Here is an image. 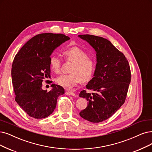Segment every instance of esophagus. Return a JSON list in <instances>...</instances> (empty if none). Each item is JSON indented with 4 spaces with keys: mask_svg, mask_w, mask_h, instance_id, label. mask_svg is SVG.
Returning <instances> with one entry per match:
<instances>
[{
    "mask_svg": "<svg viewBox=\"0 0 152 152\" xmlns=\"http://www.w3.org/2000/svg\"><path fill=\"white\" fill-rule=\"evenodd\" d=\"M66 95H69V96H76L75 93L72 92V91H69V90H67L66 91Z\"/></svg>",
    "mask_w": 152,
    "mask_h": 152,
    "instance_id": "1",
    "label": "esophagus"
}]
</instances>
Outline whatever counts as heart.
<instances>
[{"instance_id":"obj_1","label":"heart","mask_w":152,"mask_h":152,"mask_svg":"<svg viewBox=\"0 0 152 152\" xmlns=\"http://www.w3.org/2000/svg\"><path fill=\"white\" fill-rule=\"evenodd\" d=\"M64 54L69 61L73 62L71 68V73L63 75L56 78L58 85L67 89L76 86L81 80L87 81L91 79L94 69V61L88 57V54L81 48L72 46L64 51ZM49 64L51 69L58 73L60 71L61 61L57 56L53 55L49 59Z\"/></svg>"}]
</instances>
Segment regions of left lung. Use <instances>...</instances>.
<instances>
[{
    "label": "left lung",
    "mask_w": 152,
    "mask_h": 152,
    "mask_svg": "<svg viewBox=\"0 0 152 152\" xmlns=\"http://www.w3.org/2000/svg\"><path fill=\"white\" fill-rule=\"evenodd\" d=\"M94 49L96 68L92 80L86 86L93 93L81 91L80 97L88 101L80 115L89 121L99 123L109 118L125 103L131 72L125 55L108 39L93 35H79Z\"/></svg>",
    "instance_id": "left-lung-1"
}]
</instances>
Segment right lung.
<instances>
[{
  "mask_svg": "<svg viewBox=\"0 0 152 152\" xmlns=\"http://www.w3.org/2000/svg\"><path fill=\"white\" fill-rule=\"evenodd\" d=\"M69 39L61 34H40L28 41L15 55L11 71L15 99L29 116L48 117L54 111L58 98L64 94V88L55 84L50 86V91L44 90L42 83L50 78V56Z\"/></svg>",
  "mask_w": 152,
  "mask_h": 152,
  "instance_id": "right-lung-1",
  "label": "right lung"
}]
</instances>
